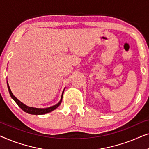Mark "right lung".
Instances as JSON below:
<instances>
[{
	"mask_svg": "<svg viewBox=\"0 0 149 149\" xmlns=\"http://www.w3.org/2000/svg\"><path fill=\"white\" fill-rule=\"evenodd\" d=\"M7 83L8 89H9V94H10V95H11V98L13 99V100L15 101L16 103H17V104L19 106V107L21 108V109L23 110L24 112H26V113H27L28 114H31V115H45V114L49 113H50V112L54 111L55 109H56L57 108H58L59 106L60 105L61 102H62V97H63V93H64V89H65V88H64V90H63L62 93V96H61V99H60V102H59L58 104H56V105L52 106V107H47V108H44V109H40V108H35V107H28V106L24 104V103H22L21 101H19V100H18L17 97L15 96V95H13V93L11 92V89H10V87H9V83H8V82Z\"/></svg>",
	"mask_w": 149,
	"mask_h": 149,
	"instance_id": "add662e5",
	"label": "right lung"
}]
</instances>
